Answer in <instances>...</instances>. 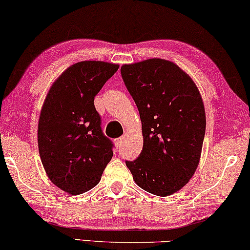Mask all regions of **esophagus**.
<instances>
[{
  "label": "esophagus",
  "instance_id": "34e87169",
  "mask_svg": "<svg viewBox=\"0 0 250 250\" xmlns=\"http://www.w3.org/2000/svg\"><path fill=\"white\" fill-rule=\"evenodd\" d=\"M122 142H124V137H119V139H117V140H115V145H116V147L118 148V147H120V145L122 144Z\"/></svg>",
  "mask_w": 250,
  "mask_h": 250
}]
</instances>
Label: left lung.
Masks as SVG:
<instances>
[{"mask_svg":"<svg viewBox=\"0 0 250 250\" xmlns=\"http://www.w3.org/2000/svg\"><path fill=\"white\" fill-rule=\"evenodd\" d=\"M121 76L139 108L144 140L141 155L126 167L142 189L171 195L200 162L206 117L199 89L178 65L159 58L124 64Z\"/></svg>","mask_w":250,"mask_h":250,"instance_id":"8db88e82","label":"left lung"}]
</instances>
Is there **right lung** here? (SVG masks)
<instances>
[{
	"instance_id": "add662e5",
	"label": "right lung",
	"mask_w": 250,
	"mask_h": 250,
	"mask_svg": "<svg viewBox=\"0 0 250 250\" xmlns=\"http://www.w3.org/2000/svg\"><path fill=\"white\" fill-rule=\"evenodd\" d=\"M118 68L104 61L77 62L46 95L37 129L40 157L48 178L70 194L95 187L113 157V144L101 130L93 102Z\"/></svg>"
}]
</instances>
